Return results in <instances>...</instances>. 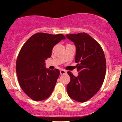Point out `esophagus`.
I'll list each match as a JSON object with an SVG mask.
<instances>
[{"label": "esophagus", "instance_id": "obj_1", "mask_svg": "<svg viewBox=\"0 0 122 122\" xmlns=\"http://www.w3.org/2000/svg\"><path fill=\"white\" fill-rule=\"evenodd\" d=\"M60 73H61V75H64V74L66 73V71H65L64 69H61L60 70Z\"/></svg>", "mask_w": 122, "mask_h": 122}]
</instances>
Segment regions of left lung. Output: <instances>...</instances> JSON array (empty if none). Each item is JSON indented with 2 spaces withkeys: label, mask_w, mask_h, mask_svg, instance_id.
Masks as SVG:
<instances>
[{
  "label": "left lung",
  "mask_w": 122,
  "mask_h": 122,
  "mask_svg": "<svg viewBox=\"0 0 122 122\" xmlns=\"http://www.w3.org/2000/svg\"><path fill=\"white\" fill-rule=\"evenodd\" d=\"M76 47L75 62L79 72L75 77L68 73L71 81L67 92L71 99L85 102L96 94L101 88L106 73V60L100 45L85 33L66 35Z\"/></svg>",
  "instance_id": "left-lung-1"
}]
</instances>
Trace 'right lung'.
I'll list each match as a JSON object with an SVG mask.
<instances>
[{
  "label": "right lung",
  "mask_w": 122,
  "mask_h": 122,
  "mask_svg": "<svg viewBox=\"0 0 122 122\" xmlns=\"http://www.w3.org/2000/svg\"><path fill=\"white\" fill-rule=\"evenodd\" d=\"M62 34L38 33L31 36L19 51L16 71L21 88L35 101H42L52 93L60 75L57 69L45 68V62L51 55L53 47L65 40Z\"/></svg>",
  "instance_id": "1"
}]
</instances>
